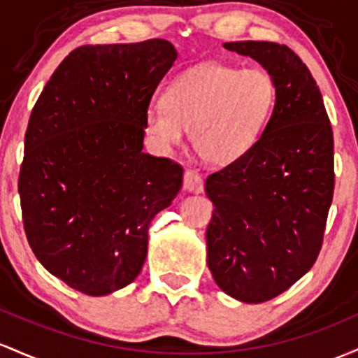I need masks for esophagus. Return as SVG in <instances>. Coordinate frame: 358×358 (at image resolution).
I'll use <instances>...</instances> for the list:
<instances>
[{
    "label": "esophagus",
    "mask_w": 358,
    "mask_h": 358,
    "mask_svg": "<svg viewBox=\"0 0 358 358\" xmlns=\"http://www.w3.org/2000/svg\"><path fill=\"white\" fill-rule=\"evenodd\" d=\"M184 187L191 192H201L204 187V180L201 178L198 171H192V169H187L184 172Z\"/></svg>",
    "instance_id": "34e87169"
}]
</instances>
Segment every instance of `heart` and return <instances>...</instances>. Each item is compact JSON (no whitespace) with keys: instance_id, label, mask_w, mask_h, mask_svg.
<instances>
[{"instance_id":"1","label":"heart","mask_w":358,"mask_h":358,"mask_svg":"<svg viewBox=\"0 0 358 358\" xmlns=\"http://www.w3.org/2000/svg\"><path fill=\"white\" fill-rule=\"evenodd\" d=\"M145 115L147 134L160 147L178 145L184 128L192 150L210 164H230L247 154L266 130L275 104L267 71L203 62L176 76Z\"/></svg>"}]
</instances>
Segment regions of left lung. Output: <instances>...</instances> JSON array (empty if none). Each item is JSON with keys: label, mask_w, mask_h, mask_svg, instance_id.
Listing matches in <instances>:
<instances>
[{"label": "left lung", "mask_w": 358, "mask_h": 358, "mask_svg": "<svg viewBox=\"0 0 358 358\" xmlns=\"http://www.w3.org/2000/svg\"><path fill=\"white\" fill-rule=\"evenodd\" d=\"M266 67L275 104L247 154L206 179L215 204L206 228L208 267L231 298L264 303L318 259L335 189L333 130L306 64L275 42H227Z\"/></svg>", "instance_id": "8db88e82"}]
</instances>
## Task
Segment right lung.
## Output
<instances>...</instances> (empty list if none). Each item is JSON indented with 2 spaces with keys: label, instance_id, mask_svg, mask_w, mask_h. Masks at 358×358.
Wrapping results in <instances>:
<instances>
[{
  "label": "right lung",
  "instance_id": "right-lung-1",
  "mask_svg": "<svg viewBox=\"0 0 358 358\" xmlns=\"http://www.w3.org/2000/svg\"><path fill=\"white\" fill-rule=\"evenodd\" d=\"M178 59L167 40L83 45L31 110L18 192L28 243L67 286L104 296L128 286L148 228L182 186V167L143 154L145 115Z\"/></svg>",
  "mask_w": 358,
  "mask_h": 358
}]
</instances>
